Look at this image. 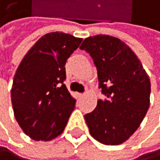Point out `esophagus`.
I'll use <instances>...</instances> for the list:
<instances>
[{
    "instance_id": "34e87169",
    "label": "esophagus",
    "mask_w": 160,
    "mask_h": 160,
    "mask_svg": "<svg viewBox=\"0 0 160 160\" xmlns=\"http://www.w3.org/2000/svg\"><path fill=\"white\" fill-rule=\"evenodd\" d=\"M83 96H84L83 93H78V98H82Z\"/></svg>"
}]
</instances>
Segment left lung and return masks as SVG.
<instances>
[{"mask_svg":"<svg viewBox=\"0 0 160 160\" xmlns=\"http://www.w3.org/2000/svg\"><path fill=\"white\" fill-rule=\"evenodd\" d=\"M79 49L93 60L99 88L106 96L84 115L89 133L104 145H120L136 132L148 112L149 78L132 49L116 37L90 36Z\"/></svg>","mask_w":160,"mask_h":160,"instance_id":"1","label":"left lung"}]
</instances>
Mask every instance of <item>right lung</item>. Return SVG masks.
<instances>
[{
  "mask_svg": "<svg viewBox=\"0 0 160 160\" xmlns=\"http://www.w3.org/2000/svg\"><path fill=\"white\" fill-rule=\"evenodd\" d=\"M82 41L71 34L43 35L26 53L11 91L14 117L32 140L51 141L63 133L76 107L64 82L67 60Z\"/></svg>",
  "mask_w": 160,
  "mask_h": 160,
  "instance_id": "obj_1",
  "label": "right lung"
}]
</instances>
